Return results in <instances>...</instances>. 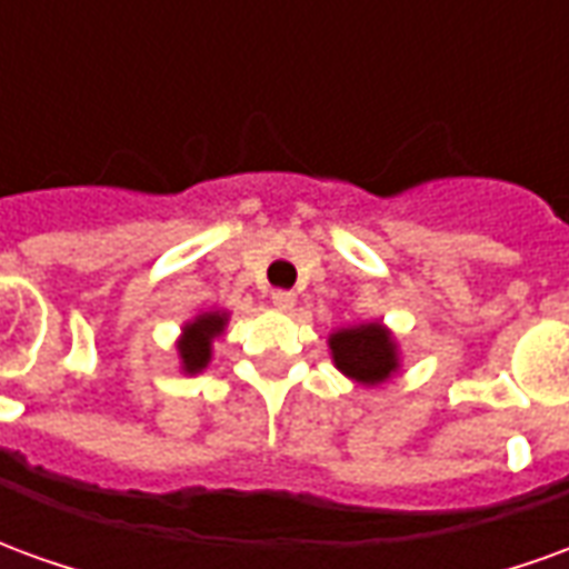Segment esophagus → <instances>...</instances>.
Masks as SVG:
<instances>
[{"mask_svg": "<svg viewBox=\"0 0 569 569\" xmlns=\"http://www.w3.org/2000/svg\"><path fill=\"white\" fill-rule=\"evenodd\" d=\"M271 301H273V308L283 310V313H289V310L298 305V296H296V292H286V289H277V292L271 296Z\"/></svg>", "mask_w": 569, "mask_h": 569, "instance_id": "1", "label": "esophagus"}]
</instances>
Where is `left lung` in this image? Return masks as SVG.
I'll list each match as a JSON object with an SVG mask.
<instances>
[{
  "mask_svg": "<svg viewBox=\"0 0 569 569\" xmlns=\"http://www.w3.org/2000/svg\"><path fill=\"white\" fill-rule=\"evenodd\" d=\"M329 353L335 369L362 387H378L402 369L399 341L381 320L341 326L329 332Z\"/></svg>",
  "mask_w": 569,
  "mask_h": 569,
  "instance_id": "8db88e82",
  "label": "left lung"
}]
</instances>
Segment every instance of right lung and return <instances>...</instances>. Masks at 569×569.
I'll return each mask as SVG.
<instances>
[{
  "label": "right lung",
  "instance_id": "obj_1",
  "mask_svg": "<svg viewBox=\"0 0 569 569\" xmlns=\"http://www.w3.org/2000/svg\"><path fill=\"white\" fill-rule=\"evenodd\" d=\"M231 320V313L222 308L200 310L198 317L182 322L179 329V341H176V353H179V371L182 375H200L210 366L212 359V341L222 338L224 326Z\"/></svg>",
  "mask_w": 569,
  "mask_h": 569
}]
</instances>
